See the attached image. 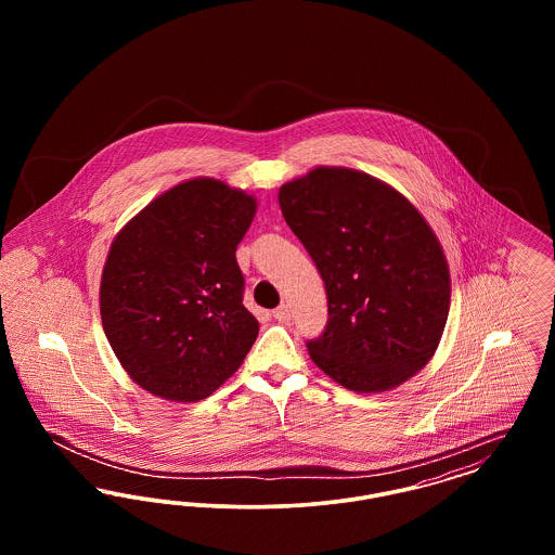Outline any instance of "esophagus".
Segmentation results:
<instances>
[{"instance_id":"34e87169","label":"esophagus","mask_w":555,"mask_h":555,"mask_svg":"<svg viewBox=\"0 0 555 555\" xmlns=\"http://www.w3.org/2000/svg\"><path fill=\"white\" fill-rule=\"evenodd\" d=\"M272 317L276 318L279 322H289L291 320V308L287 304H283V306H279L274 312H272Z\"/></svg>"}]
</instances>
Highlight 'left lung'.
I'll return each mask as SVG.
<instances>
[{"mask_svg": "<svg viewBox=\"0 0 555 555\" xmlns=\"http://www.w3.org/2000/svg\"><path fill=\"white\" fill-rule=\"evenodd\" d=\"M291 231L326 287L328 324L312 362L356 393H383L430 362L448 322L443 247L416 206L385 181L317 166L279 189Z\"/></svg>", "mask_w": 555, "mask_h": 555, "instance_id": "obj_1", "label": "left lung"}]
</instances>
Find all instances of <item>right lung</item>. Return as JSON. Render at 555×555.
Wrapping results in <instances>:
<instances>
[{
	"label": "right lung",
	"mask_w": 555,
	"mask_h": 555,
	"mask_svg": "<svg viewBox=\"0 0 555 555\" xmlns=\"http://www.w3.org/2000/svg\"><path fill=\"white\" fill-rule=\"evenodd\" d=\"M256 210L247 191L197 177L159 193L112 241L102 324L147 393L199 401L243 364L260 324L243 306L235 251Z\"/></svg>",
	"instance_id": "1"
}]
</instances>
